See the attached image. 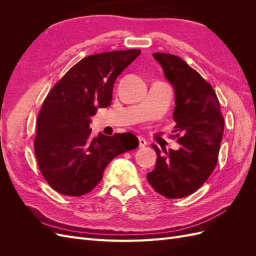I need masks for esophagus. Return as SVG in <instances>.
<instances>
[{
    "instance_id": "34e87169",
    "label": "esophagus",
    "mask_w": 256,
    "mask_h": 256,
    "mask_svg": "<svg viewBox=\"0 0 256 256\" xmlns=\"http://www.w3.org/2000/svg\"><path fill=\"white\" fill-rule=\"evenodd\" d=\"M138 146H140V147H144V146H146L147 142H146L145 138H143L142 136H138Z\"/></svg>"
}]
</instances>
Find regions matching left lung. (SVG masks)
Masks as SVG:
<instances>
[{
    "label": "left lung",
    "mask_w": 256,
    "mask_h": 256,
    "mask_svg": "<svg viewBox=\"0 0 256 256\" xmlns=\"http://www.w3.org/2000/svg\"><path fill=\"white\" fill-rule=\"evenodd\" d=\"M175 90L176 122L173 138L178 150L157 152L156 168L147 174L152 189L168 198H180L196 192L212 175L218 162L224 118L212 86L180 56L152 54Z\"/></svg>",
    "instance_id": "1"
}]
</instances>
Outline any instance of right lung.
<instances>
[{"instance_id":"obj_1","label":"right lung","mask_w":256,"mask_h":256,"mask_svg":"<svg viewBox=\"0 0 256 256\" xmlns=\"http://www.w3.org/2000/svg\"><path fill=\"white\" fill-rule=\"evenodd\" d=\"M141 50L90 56L72 66L44 100L36 122L34 152L50 187L60 194L81 196L102 182L118 154L138 145L130 132L90 136V116L111 104L116 78Z\"/></svg>"}]
</instances>
